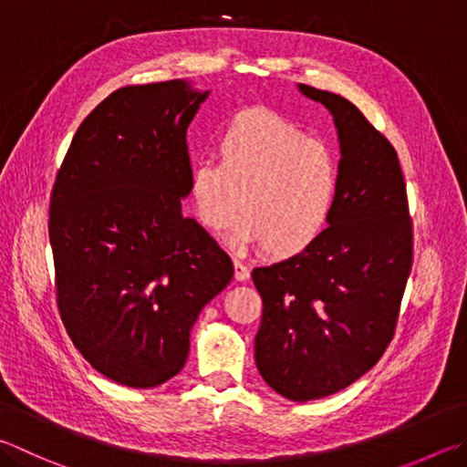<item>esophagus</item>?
I'll use <instances>...</instances> for the list:
<instances>
[{
  "instance_id": "1",
  "label": "esophagus",
  "mask_w": 467,
  "mask_h": 467,
  "mask_svg": "<svg viewBox=\"0 0 467 467\" xmlns=\"http://www.w3.org/2000/svg\"><path fill=\"white\" fill-rule=\"evenodd\" d=\"M249 275H251L249 267L244 265L243 261H234V279H236V282H247Z\"/></svg>"
}]
</instances>
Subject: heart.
Returning a JSON list of instances; mask_svg holds the SVG:
<instances>
[{
    "instance_id": "b5f03b06",
    "label": "heart",
    "mask_w": 467,
    "mask_h": 467,
    "mask_svg": "<svg viewBox=\"0 0 467 467\" xmlns=\"http://www.w3.org/2000/svg\"><path fill=\"white\" fill-rule=\"evenodd\" d=\"M216 150L218 161L190 167L193 208L208 231L224 233L243 206L234 247L292 257L320 239L341 188L333 149L274 109L247 108L228 118Z\"/></svg>"
}]
</instances>
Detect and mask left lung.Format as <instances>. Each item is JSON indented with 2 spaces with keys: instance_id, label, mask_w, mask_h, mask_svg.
Listing matches in <instances>:
<instances>
[{
  "instance_id": "1",
  "label": "left lung",
  "mask_w": 467,
  "mask_h": 467,
  "mask_svg": "<svg viewBox=\"0 0 467 467\" xmlns=\"http://www.w3.org/2000/svg\"><path fill=\"white\" fill-rule=\"evenodd\" d=\"M337 126L341 188L306 251L253 269L263 300L261 378L287 400L338 392L376 366L396 330L412 269V223L400 161L349 99L310 86Z\"/></svg>"
}]
</instances>
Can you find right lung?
I'll return each instance as SVG.
<instances>
[{
  "label": "right lung",
  "mask_w": 467,
  "mask_h": 467,
  "mask_svg": "<svg viewBox=\"0 0 467 467\" xmlns=\"http://www.w3.org/2000/svg\"><path fill=\"white\" fill-rule=\"evenodd\" d=\"M210 91L173 79L120 88L81 122L50 193L57 306L99 374L155 388L182 371L231 257L193 218L185 132Z\"/></svg>",
  "instance_id": "add662e5"
}]
</instances>
